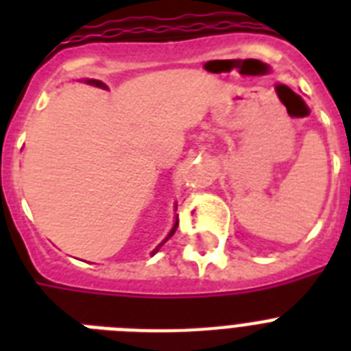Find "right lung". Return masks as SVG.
Returning <instances> with one entry per match:
<instances>
[{"label": "right lung", "instance_id": "add662e5", "mask_svg": "<svg viewBox=\"0 0 351 351\" xmlns=\"http://www.w3.org/2000/svg\"><path fill=\"white\" fill-rule=\"evenodd\" d=\"M87 84H89V85H96V87H101V89H106V87H107L106 84H101L100 80H87ZM176 226H178V219H176L175 226H173V230H171V231H169V234H167V237H165V240H164V242H162V244H158V245H156V250H153V255H154V253H156V251L160 250V247H162V245L165 244V242H167V240L171 239V237H173V234H175V231H176Z\"/></svg>", "mask_w": 351, "mask_h": 351}]
</instances>
